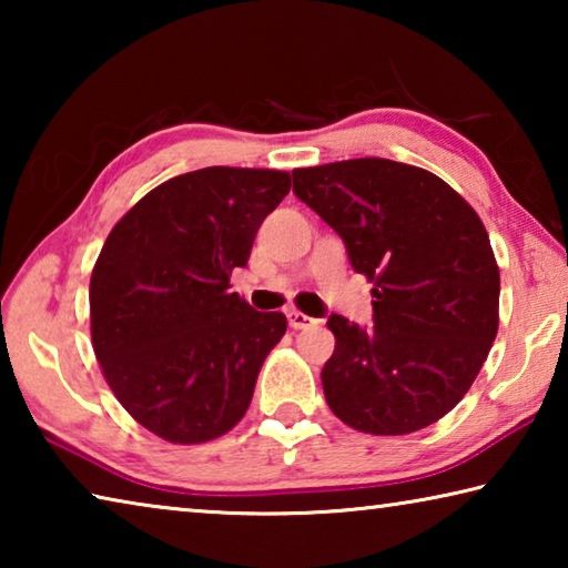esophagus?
Returning <instances> with one entry per match:
<instances>
[{
  "label": "esophagus",
  "instance_id": "1",
  "mask_svg": "<svg viewBox=\"0 0 568 568\" xmlns=\"http://www.w3.org/2000/svg\"><path fill=\"white\" fill-rule=\"evenodd\" d=\"M287 323H291V328H295V331H305V328H313V325H318V321L311 318V315L301 313V311L287 313Z\"/></svg>",
  "mask_w": 568,
  "mask_h": 568
}]
</instances>
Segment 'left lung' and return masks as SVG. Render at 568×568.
<instances>
[{
  "label": "left lung",
  "instance_id": "8db88e82",
  "mask_svg": "<svg viewBox=\"0 0 568 568\" xmlns=\"http://www.w3.org/2000/svg\"><path fill=\"white\" fill-rule=\"evenodd\" d=\"M295 197L373 283V325L331 315L325 400L351 428L403 436L466 396L498 331L501 277L480 217L434 172L383 158L293 170Z\"/></svg>",
  "mask_w": 568,
  "mask_h": 568
}]
</instances>
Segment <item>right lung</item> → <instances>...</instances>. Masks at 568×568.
<instances>
[{"label": "right lung", "mask_w": 568, "mask_h": 568, "mask_svg": "<svg viewBox=\"0 0 568 568\" xmlns=\"http://www.w3.org/2000/svg\"><path fill=\"white\" fill-rule=\"evenodd\" d=\"M291 192L277 170L205 168L162 182L112 227L90 281L92 348L130 416L170 444H205L245 416L283 338L230 275Z\"/></svg>", "instance_id": "1"}]
</instances>
